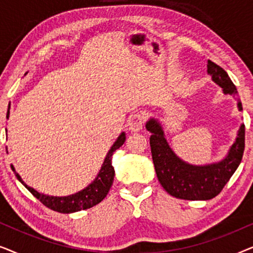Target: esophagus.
Returning a JSON list of instances; mask_svg holds the SVG:
<instances>
[{"label":"esophagus","instance_id":"34e87169","mask_svg":"<svg viewBox=\"0 0 253 253\" xmlns=\"http://www.w3.org/2000/svg\"><path fill=\"white\" fill-rule=\"evenodd\" d=\"M144 121H145V117L143 114L134 113L133 115H131L129 120V129L131 131H133V132H138V131L143 129Z\"/></svg>","mask_w":253,"mask_h":253}]
</instances>
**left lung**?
Wrapping results in <instances>:
<instances>
[{"instance_id": "8db88e82", "label": "left lung", "mask_w": 253, "mask_h": 253, "mask_svg": "<svg viewBox=\"0 0 253 253\" xmlns=\"http://www.w3.org/2000/svg\"><path fill=\"white\" fill-rule=\"evenodd\" d=\"M207 74L223 88L224 94L237 95L236 86L220 65L207 61ZM242 110V103L238 101ZM146 129L150 138L151 153L158 179L172 197L184 200H209L219 195L240 166L245 146V126L242 124L236 140L222 161L206 166H192L182 161L171 151L166 140L164 130L158 121L151 119Z\"/></svg>"}]
</instances>
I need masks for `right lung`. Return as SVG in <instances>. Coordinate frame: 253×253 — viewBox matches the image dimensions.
<instances>
[{
  "mask_svg": "<svg viewBox=\"0 0 253 253\" xmlns=\"http://www.w3.org/2000/svg\"><path fill=\"white\" fill-rule=\"evenodd\" d=\"M8 117L9 110L8 113H6V119H8ZM124 141H126V133L122 132L121 136L117 138L115 143H114L112 148L109 150L108 154L106 155L101 170H100L99 175L96 176L95 181L91 183V184H89L86 189L83 190V191H79L77 193H75V195L68 197H49L42 195V193H39L24 183L23 179L20 178V176L16 172L13 166H11V169L15 171V175L16 177L18 178V181L22 183V184L25 186L37 199H39L44 206L48 207V209L53 210L55 212L67 214L78 212V211L82 210L91 209V207L105 199L107 193L109 192L110 186L113 184L114 176H115V170H114V167L112 166V155L117 148L122 146Z\"/></svg>",
  "mask_w": 253,
  "mask_h": 253,
  "instance_id": "add662e5",
  "label": "right lung"
}]
</instances>
